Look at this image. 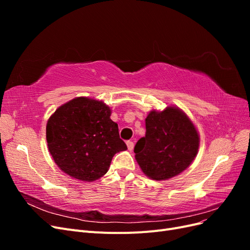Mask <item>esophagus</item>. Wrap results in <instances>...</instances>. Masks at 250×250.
Segmentation results:
<instances>
[{
	"label": "esophagus",
	"instance_id": "1",
	"mask_svg": "<svg viewBox=\"0 0 250 250\" xmlns=\"http://www.w3.org/2000/svg\"><path fill=\"white\" fill-rule=\"evenodd\" d=\"M127 148H128V150H132L133 149V147H134V144H133V142H131V141H127Z\"/></svg>",
	"mask_w": 250,
	"mask_h": 250
}]
</instances>
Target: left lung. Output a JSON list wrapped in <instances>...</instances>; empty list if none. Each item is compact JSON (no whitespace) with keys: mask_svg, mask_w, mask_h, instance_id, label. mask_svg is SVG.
<instances>
[{"mask_svg":"<svg viewBox=\"0 0 250 250\" xmlns=\"http://www.w3.org/2000/svg\"><path fill=\"white\" fill-rule=\"evenodd\" d=\"M199 137L186 113L175 107L152 110L146 118V135L134 146L142 171L154 180L178 175L198 152Z\"/></svg>","mask_w":250,"mask_h":250,"instance_id":"left-lung-1","label":"left lung"}]
</instances>
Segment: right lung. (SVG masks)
I'll return each mask as SVG.
<instances>
[{"label": "right lung", "instance_id": "obj_1", "mask_svg": "<svg viewBox=\"0 0 250 250\" xmlns=\"http://www.w3.org/2000/svg\"><path fill=\"white\" fill-rule=\"evenodd\" d=\"M110 112L103 102L79 97L62 105L50 117L48 148L67 175L94 181L108 171L113 155L127 149Z\"/></svg>", "mask_w": 250, "mask_h": 250}]
</instances>
